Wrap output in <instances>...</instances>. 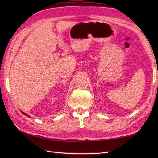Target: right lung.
Here are the masks:
<instances>
[{"instance_id": "right-lung-1", "label": "right lung", "mask_w": 158, "mask_h": 158, "mask_svg": "<svg viewBox=\"0 0 158 158\" xmlns=\"http://www.w3.org/2000/svg\"><path fill=\"white\" fill-rule=\"evenodd\" d=\"M21 112H22V114H24V115H26V116H28V115H27V114H26L25 113H23V111H21Z\"/></svg>"}]
</instances>
